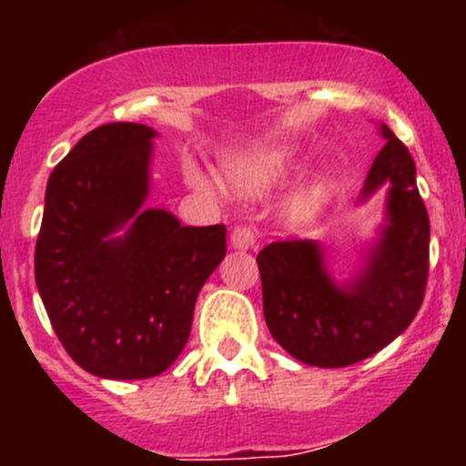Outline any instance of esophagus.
Segmentation results:
<instances>
[{
    "label": "esophagus",
    "instance_id": "obj_1",
    "mask_svg": "<svg viewBox=\"0 0 466 466\" xmlns=\"http://www.w3.org/2000/svg\"><path fill=\"white\" fill-rule=\"evenodd\" d=\"M229 243H232L234 250H250L257 243V234L250 225H238L229 234Z\"/></svg>",
    "mask_w": 466,
    "mask_h": 466
}]
</instances>
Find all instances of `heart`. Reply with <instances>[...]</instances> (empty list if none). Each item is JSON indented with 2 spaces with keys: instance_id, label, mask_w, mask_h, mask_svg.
Wrapping results in <instances>:
<instances>
[{
  "instance_id": "1",
  "label": "heart",
  "mask_w": 466,
  "mask_h": 466,
  "mask_svg": "<svg viewBox=\"0 0 466 466\" xmlns=\"http://www.w3.org/2000/svg\"><path fill=\"white\" fill-rule=\"evenodd\" d=\"M295 153L286 146H275V148H266L261 153L250 155L246 159L229 164L228 177L232 182L234 189L243 196H261L266 191L275 189L290 171H293ZM185 177L194 189L203 191V194L218 196L220 185L203 171L196 164H187ZM333 196V180L322 176L304 185L302 189L295 191L289 200H286L284 214L290 223H311L313 218L327 209L329 200Z\"/></svg>"
}]
</instances>
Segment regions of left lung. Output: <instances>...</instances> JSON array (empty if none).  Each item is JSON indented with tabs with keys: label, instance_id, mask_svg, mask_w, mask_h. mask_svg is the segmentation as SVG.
Listing matches in <instances>:
<instances>
[{
	"label": "left lung",
	"instance_id": "8db88e82",
	"mask_svg": "<svg viewBox=\"0 0 466 466\" xmlns=\"http://www.w3.org/2000/svg\"><path fill=\"white\" fill-rule=\"evenodd\" d=\"M385 146L368 173L360 203L388 187L385 223L354 279L338 284L318 241H277L257 255L263 316L293 359L316 368H347L401 336L424 302L429 279V211L415 162L385 124Z\"/></svg>",
	"mask_w": 466,
	"mask_h": 466
}]
</instances>
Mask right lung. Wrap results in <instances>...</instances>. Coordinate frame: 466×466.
Instances as JSON below:
<instances>
[{
  "mask_svg": "<svg viewBox=\"0 0 466 466\" xmlns=\"http://www.w3.org/2000/svg\"><path fill=\"white\" fill-rule=\"evenodd\" d=\"M153 128L87 133L46 182L35 284L67 354L94 377L162 374L185 350L200 289L225 257V225L185 228L146 209Z\"/></svg>",
  "mask_w": 466,
  "mask_h": 466,
  "instance_id": "1",
  "label": "right lung"
}]
</instances>
